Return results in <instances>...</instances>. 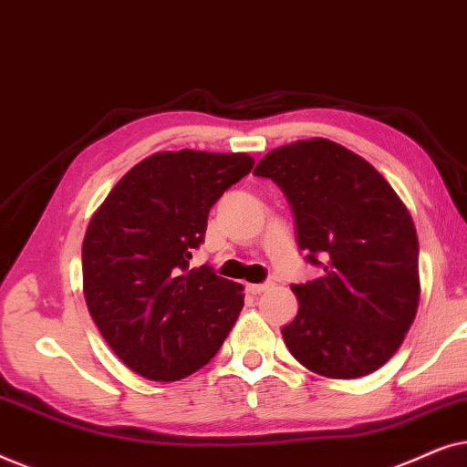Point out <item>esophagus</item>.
I'll return each mask as SVG.
<instances>
[{
  "mask_svg": "<svg viewBox=\"0 0 467 467\" xmlns=\"http://www.w3.org/2000/svg\"><path fill=\"white\" fill-rule=\"evenodd\" d=\"M272 286V283H261V285H246V291L253 293V296H259V293L267 291Z\"/></svg>",
  "mask_w": 467,
  "mask_h": 467,
  "instance_id": "obj_1",
  "label": "esophagus"
}]
</instances>
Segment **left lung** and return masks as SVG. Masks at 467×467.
Listing matches in <instances>:
<instances>
[{
  "label": "left lung",
  "instance_id": "left-lung-1",
  "mask_svg": "<svg viewBox=\"0 0 467 467\" xmlns=\"http://www.w3.org/2000/svg\"><path fill=\"white\" fill-rule=\"evenodd\" d=\"M270 178L296 216L297 244L321 276L293 285L291 355L327 379L372 374L404 342L419 308L417 229L398 193L355 152L312 138L267 152Z\"/></svg>",
  "mask_w": 467,
  "mask_h": 467
}]
</instances>
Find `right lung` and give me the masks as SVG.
Returning a JSON list of instances; mask_svg holds the SVG:
<instances>
[{
  "label": "right lung",
  "mask_w": 467,
  "mask_h": 467,
  "mask_svg": "<svg viewBox=\"0 0 467 467\" xmlns=\"http://www.w3.org/2000/svg\"><path fill=\"white\" fill-rule=\"evenodd\" d=\"M253 165L244 152H157L120 178L88 223V312L119 359L144 379L197 372L238 321L242 286L210 265L189 270V259L210 208Z\"/></svg>",
  "instance_id": "1"
}]
</instances>
